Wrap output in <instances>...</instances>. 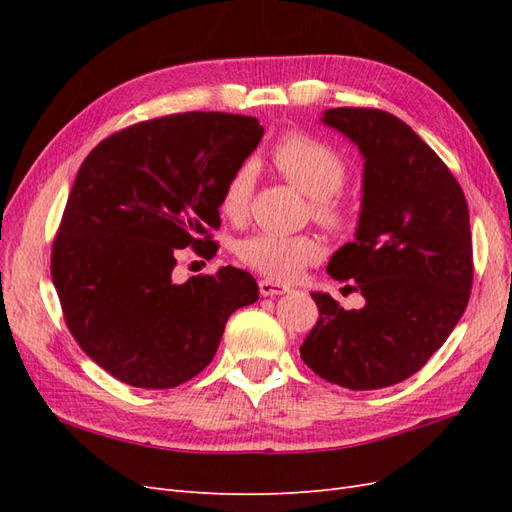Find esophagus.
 I'll list each match as a JSON object with an SVG mask.
<instances>
[{
	"label": "esophagus",
	"instance_id": "34e87169",
	"mask_svg": "<svg viewBox=\"0 0 512 512\" xmlns=\"http://www.w3.org/2000/svg\"><path fill=\"white\" fill-rule=\"evenodd\" d=\"M258 288H260V294H262V297H277V294H286V292H290V288H288V286H284V284H277V282H273V280H260V282H258Z\"/></svg>",
	"mask_w": 512,
	"mask_h": 512
}]
</instances>
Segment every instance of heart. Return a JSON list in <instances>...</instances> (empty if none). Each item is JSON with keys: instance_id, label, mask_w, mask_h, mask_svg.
I'll return each mask as SVG.
<instances>
[{"instance_id": "obj_1", "label": "heart", "mask_w": 512, "mask_h": 512, "mask_svg": "<svg viewBox=\"0 0 512 512\" xmlns=\"http://www.w3.org/2000/svg\"><path fill=\"white\" fill-rule=\"evenodd\" d=\"M273 166L280 175L312 198L314 218L331 230H344L352 220L350 205L339 194L348 177L346 160L320 138L307 132H286L271 151ZM256 185V168L243 162L224 183L220 211L230 222H241L250 211ZM237 258L250 269L273 277L292 280L322 256V245L307 235H277L256 232L235 247Z\"/></svg>"}]
</instances>
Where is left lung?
Here are the masks:
<instances>
[{
  "label": "left lung",
  "mask_w": 512,
  "mask_h": 512,
  "mask_svg": "<svg viewBox=\"0 0 512 512\" xmlns=\"http://www.w3.org/2000/svg\"><path fill=\"white\" fill-rule=\"evenodd\" d=\"M322 121L365 158L356 241L339 247L327 267L365 305L344 309L314 292L320 318L301 359L344 389H384L416 374L466 312L474 280L470 211L438 153L395 115L342 106Z\"/></svg>",
  "instance_id": "obj_1"
}]
</instances>
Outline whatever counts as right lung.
Masks as SVG:
<instances>
[{"instance_id": "1", "label": "right lung", "mask_w": 512, "mask_h": 512, "mask_svg": "<svg viewBox=\"0 0 512 512\" xmlns=\"http://www.w3.org/2000/svg\"><path fill=\"white\" fill-rule=\"evenodd\" d=\"M262 134L256 117L177 113L91 149L53 239L51 275L76 344L113 378L175 389L215 356L226 320L258 301L237 267L173 282L183 247L215 254L224 183Z\"/></svg>"}]
</instances>
